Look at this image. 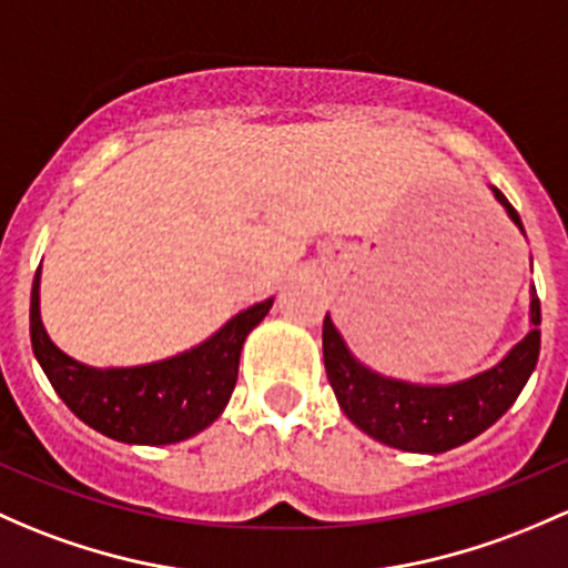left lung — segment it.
I'll use <instances>...</instances> for the list:
<instances>
[{
  "label": "left lung",
  "mask_w": 568,
  "mask_h": 568,
  "mask_svg": "<svg viewBox=\"0 0 568 568\" xmlns=\"http://www.w3.org/2000/svg\"><path fill=\"white\" fill-rule=\"evenodd\" d=\"M495 201L525 234L520 214L498 187ZM541 304L530 285V332L493 367L455 384H414L375 373L348 348L334 321L324 318V364L343 414L362 433L392 449L416 455H444L493 427L520 397L541 345Z\"/></svg>",
  "instance_id": "8db88e82"
}]
</instances>
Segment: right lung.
Here are the masks:
<instances>
[{
  "label": "right lung",
  "instance_id": "obj_1",
  "mask_svg": "<svg viewBox=\"0 0 568 568\" xmlns=\"http://www.w3.org/2000/svg\"><path fill=\"white\" fill-rule=\"evenodd\" d=\"M274 300L242 310L184 354L139 367H92L64 354L40 318V268L32 283V351L59 397L92 429L122 444L165 446L199 435L217 419L236 386L247 334Z\"/></svg>",
  "mask_w": 568,
  "mask_h": 568
}]
</instances>
